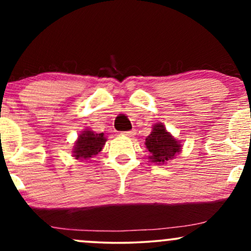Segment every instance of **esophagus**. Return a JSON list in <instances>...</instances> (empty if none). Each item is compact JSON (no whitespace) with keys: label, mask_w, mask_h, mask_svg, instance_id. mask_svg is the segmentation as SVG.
<instances>
[{"label":"esophagus","mask_w":251,"mask_h":251,"mask_svg":"<svg viewBox=\"0 0 251 251\" xmlns=\"http://www.w3.org/2000/svg\"><path fill=\"white\" fill-rule=\"evenodd\" d=\"M123 134L126 135V137H128V138H132L135 135V131H126V132H124Z\"/></svg>","instance_id":"34e87169"}]
</instances>
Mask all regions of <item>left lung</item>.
<instances>
[{
	"label": "left lung",
	"mask_w": 251,
	"mask_h": 251,
	"mask_svg": "<svg viewBox=\"0 0 251 251\" xmlns=\"http://www.w3.org/2000/svg\"><path fill=\"white\" fill-rule=\"evenodd\" d=\"M145 145L151 153L149 157L150 160L158 165L168 163L181 150L180 143L166 131L162 123L155 124L153 126L151 133L146 137Z\"/></svg>",
	"instance_id": "8db88e82"
}]
</instances>
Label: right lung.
<instances>
[{
  "label": "right lung",
  "instance_id": "add662e5",
  "mask_svg": "<svg viewBox=\"0 0 251 251\" xmlns=\"http://www.w3.org/2000/svg\"><path fill=\"white\" fill-rule=\"evenodd\" d=\"M103 133H96L92 129H85L75 142L73 149V157L75 159H89L101 151L106 143Z\"/></svg>",
  "mask_w": 251,
  "mask_h": 251
}]
</instances>
